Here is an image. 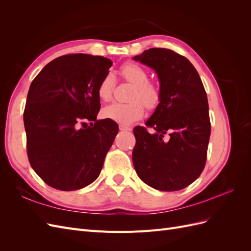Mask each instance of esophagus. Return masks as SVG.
Returning <instances> with one entry per match:
<instances>
[{
  "mask_svg": "<svg viewBox=\"0 0 251 251\" xmlns=\"http://www.w3.org/2000/svg\"><path fill=\"white\" fill-rule=\"evenodd\" d=\"M119 130H120V131H131L132 128H131L130 126H126L120 125V126H119Z\"/></svg>",
  "mask_w": 251,
  "mask_h": 251,
  "instance_id": "1",
  "label": "esophagus"
}]
</instances>
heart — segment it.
<instances>
[{"mask_svg": "<svg viewBox=\"0 0 251 251\" xmlns=\"http://www.w3.org/2000/svg\"><path fill=\"white\" fill-rule=\"evenodd\" d=\"M121 76L133 85L128 96L131 101L126 103L115 102L102 110V116L120 125H131L139 120L144 114V107L149 111L156 110L161 102L162 93L157 82L149 79V73L138 64L126 63L120 67ZM115 81L111 74L101 78L97 86V96L102 101H109Z\"/></svg>", "mask_w": 251, "mask_h": 251, "instance_id": "1", "label": "heart"}]
</instances>
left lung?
I'll return each instance as SVG.
<instances>
[{
	"mask_svg": "<svg viewBox=\"0 0 251 251\" xmlns=\"http://www.w3.org/2000/svg\"><path fill=\"white\" fill-rule=\"evenodd\" d=\"M133 58L156 71L162 93L147 127L133 130L135 171L158 191H180L200 176L206 163L210 136L206 92L192 63L173 50L151 48Z\"/></svg>",
	"mask_w": 251,
	"mask_h": 251,
	"instance_id": "8db88e82",
	"label": "left lung"
}]
</instances>
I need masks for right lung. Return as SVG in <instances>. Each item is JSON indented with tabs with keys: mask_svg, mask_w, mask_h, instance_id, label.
I'll use <instances>...</instances> for the list:
<instances>
[{
	"mask_svg": "<svg viewBox=\"0 0 251 251\" xmlns=\"http://www.w3.org/2000/svg\"><path fill=\"white\" fill-rule=\"evenodd\" d=\"M111 66L103 56L67 54L45 66L30 85L24 110L27 155L53 188L76 191L100 176L118 133L115 121L96 119L97 86Z\"/></svg>",
	"mask_w": 251,
	"mask_h": 251,
	"instance_id": "obj_1",
	"label": "right lung"
}]
</instances>
